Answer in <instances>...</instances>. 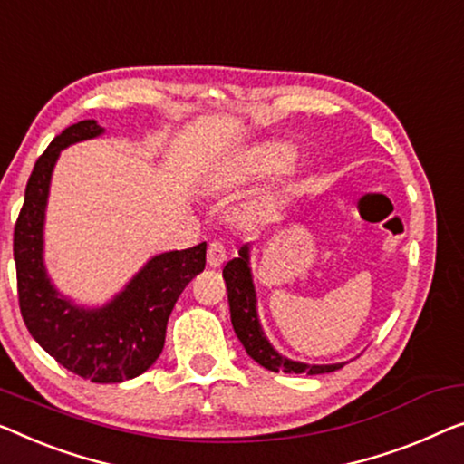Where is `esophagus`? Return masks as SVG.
Instances as JSON below:
<instances>
[{
  "label": "esophagus",
  "instance_id": "obj_1",
  "mask_svg": "<svg viewBox=\"0 0 464 464\" xmlns=\"http://www.w3.org/2000/svg\"><path fill=\"white\" fill-rule=\"evenodd\" d=\"M227 260V247L223 241L212 239L208 244V265L210 266H220Z\"/></svg>",
  "mask_w": 464,
  "mask_h": 464
}]
</instances>
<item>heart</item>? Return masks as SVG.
Listing matches in <instances>:
<instances>
[{
    "label": "heart",
    "instance_id": "1",
    "mask_svg": "<svg viewBox=\"0 0 464 464\" xmlns=\"http://www.w3.org/2000/svg\"><path fill=\"white\" fill-rule=\"evenodd\" d=\"M294 150L285 143H271L260 148L247 160V175H271L292 164Z\"/></svg>",
    "mask_w": 464,
    "mask_h": 464
}]
</instances>
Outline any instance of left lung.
Returning a JSON list of instances; mask_svg holds the SVG:
<instances>
[{
    "mask_svg": "<svg viewBox=\"0 0 464 464\" xmlns=\"http://www.w3.org/2000/svg\"><path fill=\"white\" fill-rule=\"evenodd\" d=\"M223 279L227 285V298H229L231 308V323L235 335L244 343L247 354L256 362L265 366L268 371H285V372H306V375H321V372H331L342 369L343 364H302L294 362L276 354L273 345L266 342L262 334L258 314H256V294L252 285V275L247 268V247H241L239 258H233L223 268Z\"/></svg>",
    "mask_w": 464,
    "mask_h": 464,
    "instance_id": "8db88e82",
    "label": "left lung"
}]
</instances>
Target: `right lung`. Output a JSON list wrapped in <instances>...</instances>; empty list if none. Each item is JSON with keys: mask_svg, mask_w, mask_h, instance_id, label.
<instances>
[{"mask_svg": "<svg viewBox=\"0 0 464 464\" xmlns=\"http://www.w3.org/2000/svg\"><path fill=\"white\" fill-rule=\"evenodd\" d=\"M102 130L95 121L72 124L53 137L34 162L14 225V262L20 314L34 342L74 375L93 383H121L141 375L160 356L175 302L206 266V241L151 258L102 310L77 308L55 294L41 260L52 170L62 148L92 140Z\"/></svg>", "mask_w": 464, "mask_h": 464, "instance_id": "obj_1", "label": "right lung"}]
</instances>
